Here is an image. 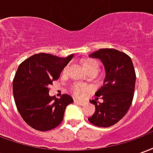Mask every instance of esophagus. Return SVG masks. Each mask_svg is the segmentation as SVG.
<instances>
[{
  "label": "esophagus",
  "instance_id": "1",
  "mask_svg": "<svg viewBox=\"0 0 153 153\" xmlns=\"http://www.w3.org/2000/svg\"><path fill=\"white\" fill-rule=\"evenodd\" d=\"M74 102L76 103V104H79L80 106L84 105V102H83V101H79V100H74Z\"/></svg>",
  "mask_w": 153,
  "mask_h": 153
}]
</instances>
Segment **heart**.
I'll use <instances>...</instances> for the list:
<instances>
[{"instance_id": "obj_1", "label": "heart", "mask_w": 153, "mask_h": 153, "mask_svg": "<svg viewBox=\"0 0 153 153\" xmlns=\"http://www.w3.org/2000/svg\"><path fill=\"white\" fill-rule=\"evenodd\" d=\"M83 70L86 71L87 73L89 71H97L99 70V63L94 59H87L84 60L82 63ZM68 66H66L63 70V73H65ZM88 91V88L86 86H83L79 83H75L71 87V92L78 97H83L86 92Z\"/></svg>"}]
</instances>
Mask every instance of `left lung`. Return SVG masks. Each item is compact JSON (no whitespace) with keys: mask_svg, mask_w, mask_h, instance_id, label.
Returning a JSON list of instances; mask_svg holds the SVG:
<instances>
[{"mask_svg":"<svg viewBox=\"0 0 153 153\" xmlns=\"http://www.w3.org/2000/svg\"><path fill=\"white\" fill-rule=\"evenodd\" d=\"M89 57L102 61L106 76L103 86L95 93L97 97L90 101L96 111L88 120L96 126L110 127L120 120L131 106L136 81L134 65L128 55L115 49H99ZM99 96L102 103L96 101Z\"/></svg>","mask_w":153,"mask_h":153,"instance_id":"1","label":"left lung"}]
</instances>
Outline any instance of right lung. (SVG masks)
<instances>
[{
  "label": "right lung",
  "mask_w": 153,
  "mask_h": 153,
  "mask_svg": "<svg viewBox=\"0 0 153 153\" xmlns=\"http://www.w3.org/2000/svg\"><path fill=\"white\" fill-rule=\"evenodd\" d=\"M73 57L74 54L65 58L35 54L19 65L13 80V94L19 112L32 128L48 131L63 120L65 108L73 98L68 94L60 98L51 97L48 86L60 78Z\"/></svg>",
  "instance_id": "right-lung-1"
}]
</instances>
